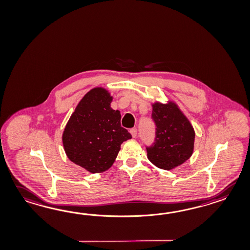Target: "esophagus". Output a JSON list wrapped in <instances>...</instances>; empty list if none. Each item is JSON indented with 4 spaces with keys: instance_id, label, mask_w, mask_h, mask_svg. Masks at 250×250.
<instances>
[{
    "instance_id": "esophagus-1",
    "label": "esophagus",
    "mask_w": 250,
    "mask_h": 250,
    "mask_svg": "<svg viewBox=\"0 0 250 250\" xmlns=\"http://www.w3.org/2000/svg\"><path fill=\"white\" fill-rule=\"evenodd\" d=\"M130 133L132 134V136H133V138L134 137H136V135H137V129L136 128H132V129H130Z\"/></svg>"
}]
</instances>
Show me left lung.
Wrapping results in <instances>:
<instances>
[{"mask_svg": "<svg viewBox=\"0 0 250 250\" xmlns=\"http://www.w3.org/2000/svg\"><path fill=\"white\" fill-rule=\"evenodd\" d=\"M151 105L156 139L154 145L147 148V157L157 167L171 170L193 154L195 132L176 102L156 101Z\"/></svg>", "mask_w": 250, "mask_h": 250, "instance_id": "left-lung-1", "label": "left lung"}]
</instances>
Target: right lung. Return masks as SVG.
Here are the masks:
<instances>
[{"mask_svg":"<svg viewBox=\"0 0 250 250\" xmlns=\"http://www.w3.org/2000/svg\"><path fill=\"white\" fill-rule=\"evenodd\" d=\"M112 100L105 88L90 89L78 103L62 132L68 159L90 173L111 167L123 142L132 138L121 126L120 111L111 108Z\"/></svg>","mask_w":250,"mask_h":250,"instance_id":"obj_1","label":"right lung"}]
</instances>
